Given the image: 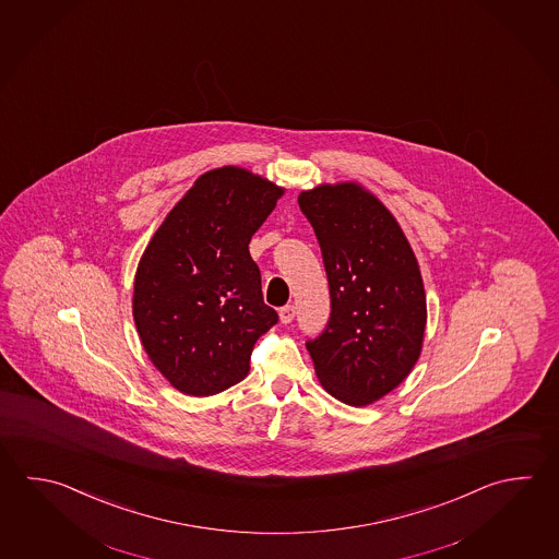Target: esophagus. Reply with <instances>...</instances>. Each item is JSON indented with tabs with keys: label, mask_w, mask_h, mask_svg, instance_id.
<instances>
[{
	"label": "esophagus",
	"mask_w": 559,
	"mask_h": 559,
	"mask_svg": "<svg viewBox=\"0 0 559 559\" xmlns=\"http://www.w3.org/2000/svg\"><path fill=\"white\" fill-rule=\"evenodd\" d=\"M278 314H281V322H283V324H290V322L295 320L296 308L293 305L283 306Z\"/></svg>",
	"instance_id": "1"
}]
</instances>
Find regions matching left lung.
Returning <instances> with one entry per match:
<instances>
[{
    "label": "left lung",
    "instance_id": "obj_1",
    "mask_svg": "<svg viewBox=\"0 0 559 559\" xmlns=\"http://www.w3.org/2000/svg\"><path fill=\"white\" fill-rule=\"evenodd\" d=\"M324 259L332 312L306 349L322 388L364 407L385 397L421 356L427 298L412 245L383 203L356 181L300 191Z\"/></svg>",
    "mask_w": 559,
    "mask_h": 559
}]
</instances>
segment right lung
Listing matches in <instances>:
<instances>
[{
    "label": "right lung",
    "mask_w": 559,
    "mask_h": 559,
    "mask_svg": "<svg viewBox=\"0 0 559 559\" xmlns=\"http://www.w3.org/2000/svg\"><path fill=\"white\" fill-rule=\"evenodd\" d=\"M285 188L223 166L195 179L140 257L132 314L147 358L176 390L207 397L249 373L276 324L249 242Z\"/></svg>",
    "instance_id": "right-lung-1"
}]
</instances>
